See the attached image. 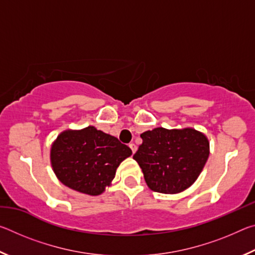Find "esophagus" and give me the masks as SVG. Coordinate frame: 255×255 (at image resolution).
Segmentation results:
<instances>
[{"mask_svg":"<svg viewBox=\"0 0 255 255\" xmlns=\"http://www.w3.org/2000/svg\"><path fill=\"white\" fill-rule=\"evenodd\" d=\"M129 147H130V149L132 150V153H135L136 152V149H137V146L133 144V143H131V144H129Z\"/></svg>","mask_w":255,"mask_h":255,"instance_id":"1","label":"esophagus"}]
</instances>
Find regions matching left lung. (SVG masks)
<instances>
[{
    "label": "left lung",
    "instance_id": "8db88e82",
    "mask_svg": "<svg viewBox=\"0 0 255 255\" xmlns=\"http://www.w3.org/2000/svg\"><path fill=\"white\" fill-rule=\"evenodd\" d=\"M143 143L133 155L148 188L161 193H179L201 173L209 156V141L193 128L162 127L140 135Z\"/></svg>",
    "mask_w": 255,
    "mask_h": 255
}]
</instances>
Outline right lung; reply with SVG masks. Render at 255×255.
I'll list each match as a JSON object with an SVG mask.
<instances>
[{
	"label": "right lung",
	"mask_w": 255,
	"mask_h": 255,
	"mask_svg": "<svg viewBox=\"0 0 255 255\" xmlns=\"http://www.w3.org/2000/svg\"><path fill=\"white\" fill-rule=\"evenodd\" d=\"M130 155L131 149L118 138L89 126L60 132L51 145L50 163L66 187L98 196L109 187L119 164Z\"/></svg>",
	"instance_id": "add662e5"
}]
</instances>
